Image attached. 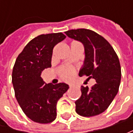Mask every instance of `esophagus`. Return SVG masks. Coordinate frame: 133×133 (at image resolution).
Here are the masks:
<instances>
[{
  "label": "esophagus",
  "instance_id": "34e87169",
  "mask_svg": "<svg viewBox=\"0 0 133 133\" xmlns=\"http://www.w3.org/2000/svg\"><path fill=\"white\" fill-rule=\"evenodd\" d=\"M73 87V85L72 84H69V87Z\"/></svg>",
  "mask_w": 133,
  "mask_h": 133
}]
</instances>
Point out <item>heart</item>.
Returning a JSON list of instances; mask_svg holds the SVG:
<instances>
[{
	"label": "heart",
	"mask_w": 133,
	"mask_h": 133,
	"mask_svg": "<svg viewBox=\"0 0 133 133\" xmlns=\"http://www.w3.org/2000/svg\"><path fill=\"white\" fill-rule=\"evenodd\" d=\"M73 75V70L71 69H65L61 72V77L65 80H69Z\"/></svg>",
	"instance_id": "obj_1"
}]
</instances>
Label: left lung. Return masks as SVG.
Instances as JSON below:
<instances>
[{
    "instance_id": "1",
    "label": "left lung",
    "mask_w": 133,
    "mask_h": 133,
    "mask_svg": "<svg viewBox=\"0 0 133 133\" xmlns=\"http://www.w3.org/2000/svg\"><path fill=\"white\" fill-rule=\"evenodd\" d=\"M65 34L84 46L85 58L79 76L86 75L96 81L91 89L81 86V96L75 102V111L84 117L99 115L108 108L118 92L121 78L118 57L110 43L94 31L78 29Z\"/></svg>"
}]
</instances>
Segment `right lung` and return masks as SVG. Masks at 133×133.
<instances>
[{"label": "right lung", "mask_w": 133, "mask_h": 133, "mask_svg": "<svg viewBox=\"0 0 133 133\" xmlns=\"http://www.w3.org/2000/svg\"><path fill=\"white\" fill-rule=\"evenodd\" d=\"M66 38L61 32L41 35L30 41L19 54L12 82L16 99L25 115L35 122L48 124L57 115V102L69 89L65 83L45 84L41 77L51 67L54 46Z\"/></svg>", "instance_id": "right-lung-1"}]
</instances>
